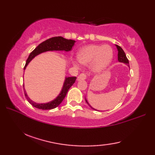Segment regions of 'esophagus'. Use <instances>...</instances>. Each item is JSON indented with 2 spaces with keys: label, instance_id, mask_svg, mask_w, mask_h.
I'll return each mask as SVG.
<instances>
[{
  "label": "esophagus",
  "instance_id": "34e87169",
  "mask_svg": "<svg viewBox=\"0 0 155 155\" xmlns=\"http://www.w3.org/2000/svg\"><path fill=\"white\" fill-rule=\"evenodd\" d=\"M87 77V76L86 74H85V73H81V74H79V76H78V77L77 79H78V81L84 80V79H86Z\"/></svg>",
  "mask_w": 155,
  "mask_h": 155
}]
</instances>
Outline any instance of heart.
<instances>
[{"label": "heart", "mask_w": 155, "mask_h": 155, "mask_svg": "<svg viewBox=\"0 0 155 155\" xmlns=\"http://www.w3.org/2000/svg\"><path fill=\"white\" fill-rule=\"evenodd\" d=\"M113 57V48L109 45L87 46L77 54V59L81 64L87 65L93 62L92 68L97 73L103 71L109 65Z\"/></svg>", "instance_id": "b5f03b06"}]
</instances>
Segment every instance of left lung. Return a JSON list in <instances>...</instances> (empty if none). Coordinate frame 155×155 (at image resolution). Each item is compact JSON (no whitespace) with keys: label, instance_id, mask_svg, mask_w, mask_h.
<instances>
[{"label":"left lung","instance_id":"1","mask_svg":"<svg viewBox=\"0 0 155 155\" xmlns=\"http://www.w3.org/2000/svg\"><path fill=\"white\" fill-rule=\"evenodd\" d=\"M116 46H117V50H118V61L121 62H124V63L127 64L128 66V67H129V65H128V64H129V62H128V58L127 57L126 54H125L124 51L123 50V48H122L120 47V46L117 45H116ZM85 100H86V99H85ZM86 102H87V103L88 104V106L91 107L92 108H93V109L97 110L96 109H94V108H93V107L91 106V105L89 104V103H88L87 100H86Z\"/></svg>","mask_w":155,"mask_h":155}]
</instances>
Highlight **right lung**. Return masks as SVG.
I'll list each match as a JSON object with an SVG mask.
<instances>
[{
  "label": "right lung",
  "instance_id": "add662e5",
  "mask_svg": "<svg viewBox=\"0 0 155 155\" xmlns=\"http://www.w3.org/2000/svg\"><path fill=\"white\" fill-rule=\"evenodd\" d=\"M74 42L75 41L71 40V39H66L62 37H55L47 39V40H46L45 41L41 42L40 45H38L37 47L31 52V54H29L27 61H26L24 70L26 68V67H27V66L28 65L29 62H31L32 59L35 58L37 55L41 53V52L50 51H69L71 50L72 47L74 46ZM76 78H77L76 77H66L61 93L58 94V96L54 100L52 101L51 102H49V103H47L38 104L35 103V102L31 101L30 98H28L25 91V95L28 101L29 102V103H31L32 106L35 107V108H37L38 109L42 110L52 109V108L57 107L58 105L62 103L64 97H66V95H67L68 89L71 87L72 85L74 83Z\"/></svg>",
  "mask_w": 155,
  "mask_h": 155
}]
</instances>
